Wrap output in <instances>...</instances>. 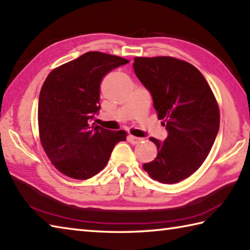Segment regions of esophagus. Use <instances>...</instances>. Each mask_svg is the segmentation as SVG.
<instances>
[{"label":"esophagus","instance_id":"esophagus-1","mask_svg":"<svg viewBox=\"0 0 250 250\" xmlns=\"http://www.w3.org/2000/svg\"><path fill=\"white\" fill-rule=\"evenodd\" d=\"M128 140H129L130 143H132V144H138V143H140V142H141L142 140H143V139L138 138V136H134V135H129V136H128Z\"/></svg>","mask_w":250,"mask_h":250}]
</instances>
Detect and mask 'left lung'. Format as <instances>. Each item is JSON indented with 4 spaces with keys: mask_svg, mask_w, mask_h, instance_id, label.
I'll list each match as a JSON object with an SVG mask.
<instances>
[{
    "mask_svg": "<svg viewBox=\"0 0 250 250\" xmlns=\"http://www.w3.org/2000/svg\"><path fill=\"white\" fill-rule=\"evenodd\" d=\"M133 68L168 131L164 142L149 138L158 153L143 169L160 183H178L198 170L210 153L220 125L217 100L202 72L185 61L135 57Z\"/></svg>",
    "mask_w": 250,
    "mask_h": 250,
    "instance_id": "1",
    "label": "left lung"
}]
</instances>
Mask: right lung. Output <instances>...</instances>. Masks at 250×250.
<instances>
[{
  "instance_id": "1",
  "label": "right lung",
  "mask_w": 250,
  "mask_h": 250,
  "mask_svg": "<svg viewBox=\"0 0 250 250\" xmlns=\"http://www.w3.org/2000/svg\"><path fill=\"white\" fill-rule=\"evenodd\" d=\"M129 61L102 52H87L53 69L39 96L41 145L60 172L87 180L108 163L115 145L125 141L124 130L90 125L100 110V85L107 73Z\"/></svg>"
}]
</instances>
